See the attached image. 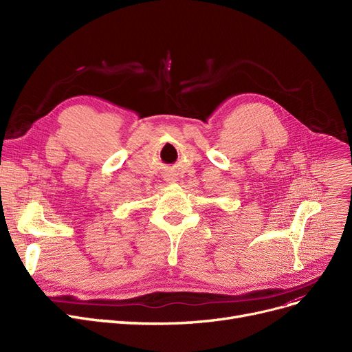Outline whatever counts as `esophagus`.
Masks as SVG:
<instances>
[{"instance_id":"esophagus-1","label":"esophagus","mask_w":352,"mask_h":352,"mask_svg":"<svg viewBox=\"0 0 352 352\" xmlns=\"http://www.w3.org/2000/svg\"><path fill=\"white\" fill-rule=\"evenodd\" d=\"M166 181H170V182H174V181H177V178H175V177H173L171 174H168V175H166Z\"/></svg>"}]
</instances>
